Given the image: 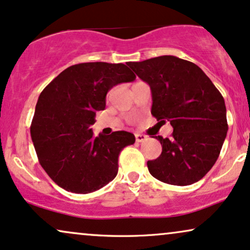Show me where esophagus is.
<instances>
[{
    "label": "esophagus",
    "instance_id": "obj_1",
    "mask_svg": "<svg viewBox=\"0 0 250 250\" xmlns=\"http://www.w3.org/2000/svg\"><path fill=\"white\" fill-rule=\"evenodd\" d=\"M146 139H147V135L141 134V133H135V141H137V143H143V141H145Z\"/></svg>",
    "mask_w": 250,
    "mask_h": 250
}]
</instances>
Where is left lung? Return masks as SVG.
Masks as SVG:
<instances>
[{"mask_svg": "<svg viewBox=\"0 0 250 250\" xmlns=\"http://www.w3.org/2000/svg\"><path fill=\"white\" fill-rule=\"evenodd\" d=\"M152 90V115L170 123L171 138L156 160L147 162L152 176L172 186L202 180L219 158L229 125L224 97L197 64L172 55L130 62Z\"/></svg>", "mask_w": 250, "mask_h": 250, "instance_id": "obj_1", "label": "left lung"}]
</instances>
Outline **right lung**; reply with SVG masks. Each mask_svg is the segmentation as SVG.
I'll list each match as a JSON object with an SVG mask.
<instances>
[{
	"mask_svg": "<svg viewBox=\"0 0 250 250\" xmlns=\"http://www.w3.org/2000/svg\"><path fill=\"white\" fill-rule=\"evenodd\" d=\"M134 79L124 63L84 62L64 69L42 91L31 138L40 166L60 188L89 193L116 177L119 154L134 144V135L116 131L94 137L90 126L105 109L107 91Z\"/></svg>",
	"mask_w": 250,
	"mask_h": 250,
	"instance_id": "add662e5",
	"label": "right lung"
}]
</instances>
